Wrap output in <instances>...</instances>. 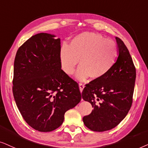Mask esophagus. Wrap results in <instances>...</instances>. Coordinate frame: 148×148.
<instances>
[{
	"instance_id": "esophagus-1",
	"label": "esophagus",
	"mask_w": 148,
	"mask_h": 148,
	"mask_svg": "<svg viewBox=\"0 0 148 148\" xmlns=\"http://www.w3.org/2000/svg\"><path fill=\"white\" fill-rule=\"evenodd\" d=\"M84 88V84H82V83H79V88H80V92H82V90H83Z\"/></svg>"
}]
</instances>
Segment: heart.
I'll return each mask as SVG.
<instances>
[{"instance_id": "b5f03b06", "label": "heart", "mask_w": 148, "mask_h": 148, "mask_svg": "<svg viewBox=\"0 0 148 148\" xmlns=\"http://www.w3.org/2000/svg\"><path fill=\"white\" fill-rule=\"evenodd\" d=\"M118 56L117 45L97 33L84 32L76 36L70 46L64 45L60 51L62 68L68 75L75 72L80 60V66L76 73L78 80L89 76L99 79L111 70Z\"/></svg>"}]
</instances>
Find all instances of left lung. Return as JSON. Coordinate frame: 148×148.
<instances>
[{"label": "left lung", "mask_w": 148, "mask_h": 148, "mask_svg": "<svg viewBox=\"0 0 148 148\" xmlns=\"http://www.w3.org/2000/svg\"><path fill=\"white\" fill-rule=\"evenodd\" d=\"M119 56L111 70L99 79L86 84L82 97L93 110L82 119L84 125L93 131L103 132L116 127L131 107L136 70L123 41L116 37Z\"/></svg>", "instance_id": "obj_1"}]
</instances>
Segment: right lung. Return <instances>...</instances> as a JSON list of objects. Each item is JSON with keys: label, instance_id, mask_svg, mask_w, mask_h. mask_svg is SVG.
<instances>
[{"label": "right lung", "instance_id": "add662e5", "mask_svg": "<svg viewBox=\"0 0 148 148\" xmlns=\"http://www.w3.org/2000/svg\"><path fill=\"white\" fill-rule=\"evenodd\" d=\"M40 33L23 43L14 62L13 93L25 121L36 131L60 127L81 100L78 84L62 70L60 38Z\"/></svg>", "mask_w": 148, "mask_h": 148}]
</instances>
